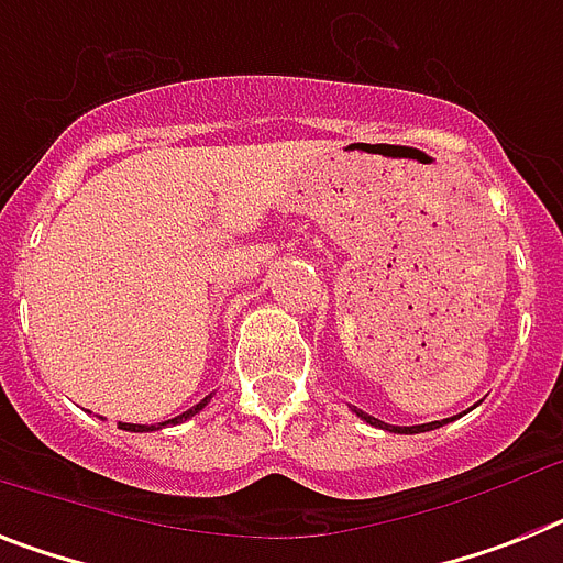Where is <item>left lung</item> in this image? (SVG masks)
<instances>
[{
  "label": "left lung",
  "mask_w": 563,
  "mask_h": 563,
  "mask_svg": "<svg viewBox=\"0 0 563 563\" xmlns=\"http://www.w3.org/2000/svg\"><path fill=\"white\" fill-rule=\"evenodd\" d=\"M355 413H358L367 424H373V428H385V431H393V433H422V431H433V428H442V424L448 422V419H442V422H428V424H413V428H399V424H387V422H382V419H376V416L361 413V410H355Z\"/></svg>",
  "instance_id": "1"
}]
</instances>
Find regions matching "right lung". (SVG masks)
<instances>
[{
	"mask_svg": "<svg viewBox=\"0 0 563 563\" xmlns=\"http://www.w3.org/2000/svg\"><path fill=\"white\" fill-rule=\"evenodd\" d=\"M210 401V396H205L202 401H199V405H194V408L190 410H185V413L181 416H176V419H167V422H158V424H132V422H121V428L123 431H135V433H141V431H158V428H164V424H178V422H187V419H190V416H196L199 413V410L205 408V405H208Z\"/></svg>",
	"mask_w": 563,
	"mask_h": 563,
	"instance_id": "add662e5",
	"label": "right lung"
}]
</instances>
